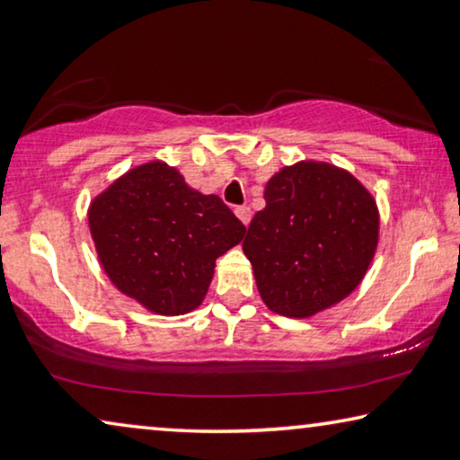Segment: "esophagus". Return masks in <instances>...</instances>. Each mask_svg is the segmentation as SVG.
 I'll use <instances>...</instances> for the list:
<instances>
[{
    "label": "esophagus",
    "instance_id": "esophagus-1",
    "mask_svg": "<svg viewBox=\"0 0 460 460\" xmlns=\"http://www.w3.org/2000/svg\"><path fill=\"white\" fill-rule=\"evenodd\" d=\"M235 215H237V218H239V221H242L243 225H250V218H252L250 207H237V208H235Z\"/></svg>",
    "mask_w": 460,
    "mask_h": 460
}]
</instances>
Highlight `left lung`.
Instances as JSON below:
<instances>
[{"instance_id":"8db88e82","label":"left lung","mask_w":460,"mask_h":460,"mask_svg":"<svg viewBox=\"0 0 460 460\" xmlns=\"http://www.w3.org/2000/svg\"><path fill=\"white\" fill-rule=\"evenodd\" d=\"M264 199L243 253L268 309L309 317L352 293L378 242V210L367 188L335 165L301 162L272 176Z\"/></svg>"}]
</instances>
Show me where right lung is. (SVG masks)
Here are the masks:
<instances>
[{"label": "right lung", "mask_w": 460, "mask_h": 460, "mask_svg": "<svg viewBox=\"0 0 460 460\" xmlns=\"http://www.w3.org/2000/svg\"><path fill=\"white\" fill-rule=\"evenodd\" d=\"M87 221L108 279L159 315L199 307L215 260L245 233L218 196L196 192L162 162L116 180L90 204Z\"/></svg>", "instance_id": "add662e5"}]
</instances>
